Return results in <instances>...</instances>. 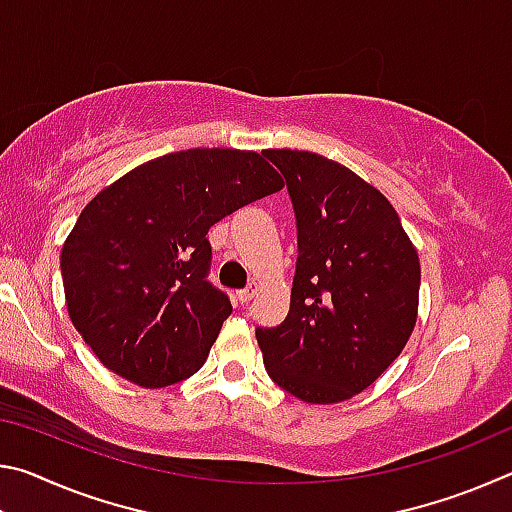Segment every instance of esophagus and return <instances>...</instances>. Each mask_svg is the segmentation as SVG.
Instances as JSON below:
<instances>
[{
	"mask_svg": "<svg viewBox=\"0 0 512 512\" xmlns=\"http://www.w3.org/2000/svg\"><path fill=\"white\" fill-rule=\"evenodd\" d=\"M255 293H257V282H250L246 289H241L239 293H237V298L241 300V302H250L255 298Z\"/></svg>",
	"mask_w": 512,
	"mask_h": 512,
	"instance_id": "34e87169",
	"label": "esophagus"
}]
</instances>
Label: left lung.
<instances>
[{
  "label": "left lung",
  "mask_w": 512,
  "mask_h": 512,
  "mask_svg": "<svg viewBox=\"0 0 512 512\" xmlns=\"http://www.w3.org/2000/svg\"><path fill=\"white\" fill-rule=\"evenodd\" d=\"M298 228L291 307L257 327L268 377L311 404L350 400L400 357L418 318L420 262L395 207L343 164L268 149Z\"/></svg>",
  "instance_id": "8db88e82"
}]
</instances>
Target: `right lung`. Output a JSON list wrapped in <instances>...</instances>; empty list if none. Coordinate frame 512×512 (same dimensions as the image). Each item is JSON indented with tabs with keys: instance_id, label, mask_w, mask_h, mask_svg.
Instances as JSON below:
<instances>
[{
	"instance_id": "obj_1",
	"label": "right lung",
	"mask_w": 512,
	"mask_h": 512,
	"mask_svg": "<svg viewBox=\"0 0 512 512\" xmlns=\"http://www.w3.org/2000/svg\"><path fill=\"white\" fill-rule=\"evenodd\" d=\"M282 189L262 155L189 149L142 164L85 205L63 246L67 311L108 370L144 388L203 366L228 293L207 280V232Z\"/></svg>"
}]
</instances>
